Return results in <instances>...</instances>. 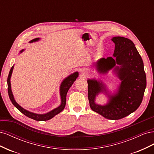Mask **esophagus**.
I'll list each match as a JSON object with an SVG mask.
<instances>
[{"label":"esophagus","instance_id":"obj_1","mask_svg":"<svg viewBox=\"0 0 154 154\" xmlns=\"http://www.w3.org/2000/svg\"><path fill=\"white\" fill-rule=\"evenodd\" d=\"M81 73L83 74V76H85L86 74H87L88 73V69H85V68H83V69H82V71H81Z\"/></svg>","mask_w":154,"mask_h":154}]
</instances>
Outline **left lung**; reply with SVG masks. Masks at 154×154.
Here are the masks:
<instances>
[{"mask_svg":"<svg viewBox=\"0 0 154 154\" xmlns=\"http://www.w3.org/2000/svg\"><path fill=\"white\" fill-rule=\"evenodd\" d=\"M111 40L115 44L113 57L98 60L95 67L101 74L113 69L122 82L116 92L111 94L103 82L88 79V99L93 111L106 119L117 120L134 112L140 106L146 87V77L143 60L133 42L122 36H114ZM100 93L108 97L105 105L95 102Z\"/></svg>","mask_w":154,"mask_h":154,"instance_id":"8db88e82","label":"left lung"}]
</instances>
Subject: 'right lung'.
<instances>
[{
  "mask_svg": "<svg viewBox=\"0 0 154 154\" xmlns=\"http://www.w3.org/2000/svg\"><path fill=\"white\" fill-rule=\"evenodd\" d=\"M40 38H36L33 40H31L29 41V43H32V42H37L40 40ZM24 51V49H22L20 51V54L22 53L23 51ZM14 66H13L10 69V73H9V75L8 77V95L9 97H10V99L11 101V103L13 105L15 106L16 108L19 110L20 112L22 114H24L25 116H26L27 117H28L29 118H31L32 119H35L36 121H47L49 120L51 118H53L54 116L56 115H57L58 114L60 113L64 109L65 106H66V96H67V93L69 91V89L72 86L73 84V83L75 82L76 80V78L78 77V72H74V73L70 74L69 76L66 78L64 80L62 81L61 83V85H60V97H61V104L57 108L51 110L49 112L46 113V114H36L34 112H31L27 110L26 109H24L23 107H22L20 105H18L16 101L15 100V98H14V96L13 94V92L11 91V74L13 72V70Z\"/></svg>",
  "mask_w": 154,
  "mask_h": 154,
  "instance_id": "add662e5",
  "label": "right lung"
}]
</instances>
